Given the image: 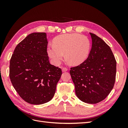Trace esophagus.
<instances>
[{
	"label": "esophagus",
	"instance_id": "obj_1",
	"mask_svg": "<svg viewBox=\"0 0 128 128\" xmlns=\"http://www.w3.org/2000/svg\"><path fill=\"white\" fill-rule=\"evenodd\" d=\"M68 70V69L67 68H65V67H64L62 68V71L63 72H67Z\"/></svg>",
	"mask_w": 128,
	"mask_h": 128
}]
</instances>
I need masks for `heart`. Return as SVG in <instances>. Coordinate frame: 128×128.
Listing matches in <instances>:
<instances>
[{
  "instance_id": "b5f03b06",
  "label": "heart",
  "mask_w": 128,
  "mask_h": 128,
  "mask_svg": "<svg viewBox=\"0 0 128 128\" xmlns=\"http://www.w3.org/2000/svg\"><path fill=\"white\" fill-rule=\"evenodd\" d=\"M91 49L88 38L79 34H66L57 36L53 44L47 48L48 56L56 65H59L64 56L72 65H78L86 60Z\"/></svg>"
}]
</instances>
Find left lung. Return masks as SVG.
Here are the masks:
<instances>
[{"label":"left lung","instance_id":"8db88e82","mask_svg":"<svg viewBox=\"0 0 128 128\" xmlns=\"http://www.w3.org/2000/svg\"><path fill=\"white\" fill-rule=\"evenodd\" d=\"M92 48L86 60L70 68L75 93L81 101L96 104L102 101L113 89L116 61L110 47L102 38L90 33Z\"/></svg>","mask_w":128,"mask_h":128}]
</instances>
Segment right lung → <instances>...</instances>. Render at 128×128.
Segmentation results:
<instances>
[{
    "instance_id": "add662e5",
    "label": "right lung",
    "mask_w": 128,
    "mask_h": 128,
    "mask_svg": "<svg viewBox=\"0 0 128 128\" xmlns=\"http://www.w3.org/2000/svg\"><path fill=\"white\" fill-rule=\"evenodd\" d=\"M45 32L29 34L15 48L10 60V77L13 87L25 102L40 104L51 100L62 75L50 64Z\"/></svg>"
}]
</instances>
